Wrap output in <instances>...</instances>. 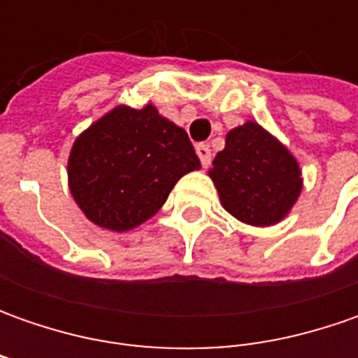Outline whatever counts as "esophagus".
Segmentation results:
<instances>
[{
	"instance_id": "1",
	"label": "esophagus",
	"mask_w": 358,
	"mask_h": 358,
	"mask_svg": "<svg viewBox=\"0 0 358 358\" xmlns=\"http://www.w3.org/2000/svg\"><path fill=\"white\" fill-rule=\"evenodd\" d=\"M197 155L201 159V165L203 167H209V163H211V149H209V145H197Z\"/></svg>"
}]
</instances>
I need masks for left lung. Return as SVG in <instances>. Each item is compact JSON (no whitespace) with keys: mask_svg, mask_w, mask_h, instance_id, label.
Wrapping results in <instances>:
<instances>
[{"mask_svg":"<svg viewBox=\"0 0 358 358\" xmlns=\"http://www.w3.org/2000/svg\"><path fill=\"white\" fill-rule=\"evenodd\" d=\"M209 177L223 209L253 227L281 223L303 191L295 155L255 121L229 131Z\"/></svg>","mask_w":358,"mask_h":358,"instance_id":"1","label":"left lung"}]
</instances>
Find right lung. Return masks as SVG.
Instances as JSON below:
<instances>
[{"mask_svg":"<svg viewBox=\"0 0 358 358\" xmlns=\"http://www.w3.org/2000/svg\"><path fill=\"white\" fill-rule=\"evenodd\" d=\"M199 167L187 131L155 105H117L73 141L67 179L91 223L123 233L157 213L175 183Z\"/></svg>","mask_w":358,"mask_h":358,"instance_id":"add662e5","label":"right lung"}]
</instances>
